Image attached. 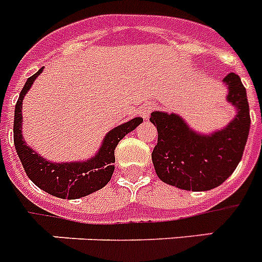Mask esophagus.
Wrapping results in <instances>:
<instances>
[{
    "mask_svg": "<svg viewBox=\"0 0 262 262\" xmlns=\"http://www.w3.org/2000/svg\"><path fill=\"white\" fill-rule=\"evenodd\" d=\"M152 110H153V105H149V103H148V105L141 106V107L138 109V116H141L144 120H146V118L149 117V114Z\"/></svg>",
    "mask_w": 262,
    "mask_h": 262,
    "instance_id": "esophagus-1",
    "label": "esophagus"
}]
</instances>
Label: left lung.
Segmentation results:
<instances>
[{"mask_svg":"<svg viewBox=\"0 0 262 262\" xmlns=\"http://www.w3.org/2000/svg\"><path fill=\"white\" fill-rule=\"evenodd\" d=\"M223 83L229 89L227 102L237 109V116L226 127L211 135L193 132L173 113H152L149 120L159 133L152 152L153 167L169 186L187 191L212 190L241 161L250 129L246 89L234 72L225 76Z\"/></svg>","mask_w":262,"mask_h":262,"instance_id":"left-lung-1","label":"left lung"}]
</instances>
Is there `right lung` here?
I'll return each mask as SVG.
<instances>
[{"mask_svg": "<svg viewBox=\"0 0 262 262\" xmlns=\"http://www.w3.org/2000/svg\"><path fill=\"white\" fill-rule=\"evenodd\" d=\"M42 72V69L28 78L20 93L18 101L14 109L13 138L16 152L24 167L28 178L42 191L61 198V199H78L101 190L112 179L114 172V149L117 144L132 130L142 122L141 117H136L125 124L117 127L106 135L101 148L93 159L87 161H74V163H51L42 159L32 148L25 144L21 135V109L23 99L31 89L35 79Z\"/></svg>", "mask_w": 262, "mask_h": 262, "instance_id": "1", "label": "right lung"}]
</instances>
